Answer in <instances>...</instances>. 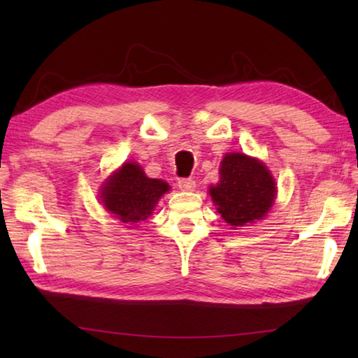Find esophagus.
<instances>
[{"label":"esophagus","instance_id":"1","mask_svg":"<svg viewBox=\"0 0 358 358\" xmlns=\"http://www.w3.org/2000/svg\"><path fill=\"white\" fill-rule=\"evenodd\" d=\"M178 187L181 191H194V187H196V181L192 178H183L178 181Z\"/></svg>","mask_w":358,"mask_h":358}]
</instances>
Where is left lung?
Segmentation results:
<instances>
[{
    "label": "left lung",
    "mask_w": 358,
    "mask_h": 358,
    "mask_svg": "<svg viewBox=\"0 0 358 358\" xmlns=\"http://www.w3.org/2000/svg\"><path fill=\"white\" fill-rule=\"evenodd\" d=\"M210 196L229 226L243 227L268 213L276 199V183L262 161L227 153L221 161L220 181L210 186Z\"/></svg>",
    "instance_id": "8db88e82"
}]
</instances>
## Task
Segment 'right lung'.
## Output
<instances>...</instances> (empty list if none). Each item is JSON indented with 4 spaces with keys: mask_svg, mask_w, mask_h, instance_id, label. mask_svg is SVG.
<instances>
[{
    "mask_svg": "<svg viewBox=\"0 0 358 358\" xmlns=\"http://www.w3.org/2000/svg\"><path fill=\"white\" fill-rule=\"evenodd\" d=\"M171 189L166 181L148 178L137 162H124L101 187V201L108 213L134 226L153 213L156 203Z\"/></svg>",
    "mask_w": 358,
    "mask_h": 358,
    "instance_id": "obj_1",
    "label": "right lung"
}]
</instances>
